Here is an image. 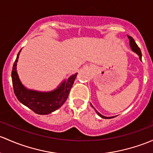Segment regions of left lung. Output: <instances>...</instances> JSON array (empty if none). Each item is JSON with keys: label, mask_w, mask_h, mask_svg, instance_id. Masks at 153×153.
Masks as SVG:
<instances>
[{"label": "left lung", "mask_w": 153, "mask_h": 153, "mask_svg": "<svg viewBox=\"0 0 153 153\" xmlns=\"http://www.w3.org/2000/svg\"><path fill=\"white\" fill-rule=\"evenodd\" d=\"M128 39H129V40H130V46H131V48L132 49V51H134V52L136 53V54H138V56H139V59H140V60L141 61V56H142V55H141V52L140 48H139V46L137 45V44H136V43L135 40L133 39L132 38L131 36H128ZM91 105L92 106V105ZM92 108L94 109V110H95L96 113H97V114L100 116V117H102V118H103V119H111V118H114V117H105V116H103V115L101 114H100L99 112H98L96 110V109L94 108V107H93V106H92Z\"/></svg>", "instance_id": "obj_1"}]
</instances>
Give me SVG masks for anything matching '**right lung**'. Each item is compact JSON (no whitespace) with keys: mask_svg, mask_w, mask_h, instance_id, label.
I'll list each match as a JSON object with an SVG mask.
<instances>
[{"mask_svg":"<svg viewBox=\"0 0 153 153\" xmlns=\"http://www.w3.org/2000/svg\"><path fill=\"white\" fill-rule=\"evenodd\" d=\"M20 51L17 54L12 71L13 89L16 97L21 103L37 114L46 115L52 113L59 108L67 100L78 73L72 75L67 81H64L53 91L42 92L28 89L22 84L17 72V62Z\"/></svg>","mask_w":153,"mask_h":153,"instance_id":"right-lung-1","label":"right lung"}]
</instances>
